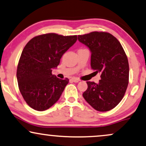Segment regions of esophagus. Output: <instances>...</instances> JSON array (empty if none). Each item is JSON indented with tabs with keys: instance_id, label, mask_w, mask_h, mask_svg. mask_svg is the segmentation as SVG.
<instances>
[{
	"instance_id": "34e87169",
	"label": "esophagus",
	"mask_w": 146,
	"mask_h": 146,
	"mask_svg": "<svg viewBox=\"0 0 146 146\" xmlns=\"http://www.w3.org/2000/svg\"><path fill=\"white\" fill-rule=\"evenodd\" d=\"M71 80H72V82H73L75 83H77V82H79V81H80L78 78H77V77H72Z\"/></svg>"
}]
</instances>
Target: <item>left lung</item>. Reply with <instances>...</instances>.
<instances>
[{"label": "left lung", "mask_w": 146, "mask_h": 146, "mask_svg": "<svg viewBox=\"0 0 146 146\" xmlns=\"http://www.w3.org/2000/svg\"><path fill=\"white\" fill-rule=\"evenodd\" d=\"M78 40L91 51L92 69L101 74L98 84L87 82L83 96L98 111L110 110L121 102L128 86L129 67L124 49L108 32L79 35Z\"/></svg>", "instance_id": "8db88e82"}]
</instances>
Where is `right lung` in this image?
<instances>
[{"label":"right lung","instance_id":"obj_1","mask_svg":"<svg viewBox=\"0 0 146 146\" xmlns=\"http://www.w3.org/2000/svg\"><path fill=\"white\" fill-rule=\"evenodd\" d=\"M77 36L54 33L37 36L22 51L17 69L18 86L23 99L33 109H48L60 98L69 79L52 74L64 52L77 41Z\"/></svg>","mask_w":146,"mask_h":146}]
</instances>
